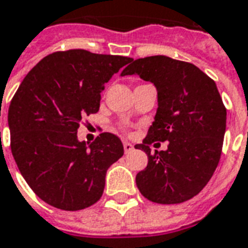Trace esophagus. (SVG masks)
I'll list each match as a JSON object with an SVG mask.
<instances>
[{"label": "esophagus", "mask_w": 248, "mask_h": 248, "mask_svg": "<svg viewBox=\"0 0 248 248\" xmlns=\"http://www.w3.org/2000/svg\"><path fill=\"white\" fill-rule=\"evenodd\" d=\"M123 145H124V152H125V153H131L132 150L135 149V146H133L131 142H126V141Z\"/></svg>", "instance_id": "1"}]
</instances>
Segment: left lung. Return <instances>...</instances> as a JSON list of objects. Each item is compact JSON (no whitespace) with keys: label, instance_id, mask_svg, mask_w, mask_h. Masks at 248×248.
Segmentation results:
<instances>
[{"label":"left lung","instance_id":"1","mask_svg":"<svg viewBox=\"0 0 248 248\" xmlns=\"http://www.w3.org/2000/svg\"><path fill=\"white\" fill-rule=\"evenodd\" d=\"M152 82L158 108L141 149L148 166L136 175L144 197L158 204L187 202L205 187L222 152L226 108L216 82L193 64L167 56L132 60L122 76ZM154 140H169L167 151L152 153Z\"/></svg>","mask_w":248,"mask_h":248}]
</instances>
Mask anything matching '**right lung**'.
Returning a JSON list of instances; mask_svg holds the SVG:
<instances>
[{"mask_svg": "<svg viewBox=\"0 0 248 248\" xmlns=\"http://www.w3.org/2000/svg\"><path fill=\"white\" fill-rule=\"evenodd\" d=\"M132 59L69 49L35 65L11 99L7 122L13 157L31 189L62 210H81L103 193L106 172L123 157L117 136L78 141L82 117L99 111L104 83Z\"/></svg>", "mask_w": 248, "mask_h": 248, "instance_id": "obj_1", "label": "right lung"}]
</instances>
